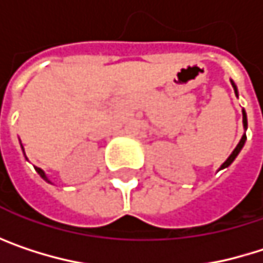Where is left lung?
<instances>
[{
	"mask_svg": "<svg viewBox=\"0 0 263 263\" xmlns=\"http://www.w3.org/2000/svg\"><path fill=\"white\" fill-rule=\"evenodd\" d=\"M233 88H235V92L237 94V89H236V86H235V83H233ZM242 114H243V119H242V122H243V128L247 129V114H245V111H242ZM245 140H247V135L243 134V135H242V138H240V141L237 143V146L235 147V151H233V152H232V155L227 158V161H226V163L221 166V169H224V167H229V166H230V164L235 161V158L237 157V154L240 152V149H242V147H243V144H245Z\"/></svg>",
	"mask_w": 263,
	"mask_h": 263,
	"instance_id": "left-lung-1",
	"label": "left lung"
}]
</instances>
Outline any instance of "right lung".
<instances>
[{
	"label": "right lung",
	"mask_w": 263,
	"mask_h": 263,
	"mask_svg": "<svg viewBox=\"0 0 263 263\" xmlns=\"http://www.w3.org/2000/svg\"><path fill=\"white\" fill-rule=\"evenodd\" d=\"M36 171H37V174H39V175H41V177H42V178H44L45 181H48V180H47V177H45V174H44V172H42L41 169H36Z\"/></svg>",
	"instance_id": "obj_1"
}]
</instances>
